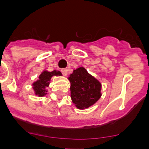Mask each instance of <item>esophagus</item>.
Here are the masks:
<instances>
[{
  "label": "esophagus",
  "instance_id": "1",
  "mask_svg": "<svg viewBox=\"0 0 149 149\" xmlns=\"http://www.w3.org/2000/svg\"><path fill=\"white\" fill-rule=\"evenodd\" d=\"M61 72H62V73H63L64 76H66L68 73V70L66 69V68H63V69H62V70H61Z\"/></svg>",
  "mask_w": 149,
  "mask_h": 149
}]
</instances>
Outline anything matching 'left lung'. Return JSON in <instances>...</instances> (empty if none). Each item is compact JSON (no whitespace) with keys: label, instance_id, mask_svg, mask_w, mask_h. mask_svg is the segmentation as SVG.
Listing matches in <instances>:
<instances>
[{"label":"left lung","instance_id":"1","mask_svg":"<svg viewBox=\"0 0 149 149\" xmlns=\"http://www.w3.org/2000/svg\"><path fill=\"white\" fill-rule=\"evenodd\" d=\"M70 91L72 102L79 109L87 108L95 104L101 93V84L84 67L77 68L70 74Z\"/></svg>","mask_w":149,"mask_h":149}]
</instances>
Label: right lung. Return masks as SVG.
I'll list each match as a JSON object with an SVG mask.
<instances>
[{
	"mask_svg": "<svg viewBox=\"0 0 149 149\" xmlns=\"http://www.w3.org/2000/svg\"><path fill=\"white\" fill-rule=\"evenodd\" d=\"M58 75H62V73L59 71L57 72L56 70H54L52 72L44 71L39 76V79L33 84L34 90L36 91V94L38 96H41V97L45 95V88L49 86L51 77L52 76H58Z\"/></svg>",
	"mask_w": 149,
	"mask_h": 149,
	"instance_id": "1",
	"label": "right lung"
}]
</instances>
